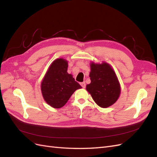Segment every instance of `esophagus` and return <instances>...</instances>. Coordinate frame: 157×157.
Returning <instances> with one entry per match:
<instances>
[{
  "mask_svg": "<svg viewBox=\"0 0 157 157\" xmlns=\"http://www.w3.org/2000/svg\"><path fill=\"white\" fill-rule=\"evenodd\" d=\"M80 85H81V86H82L83 88H86V83H85L84 82L80 83Z\"/></svg>",
  "mask_w": 157,
  "mask_h": 157,
  "instance_id": "1",
  "label": "esophagus"
}]
</instances>
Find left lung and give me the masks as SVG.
<instances>
[{"label": "left lung", "instance_id": "1", "mask_svg": "<svg viewBox=\"0 0 157 157\" xmlns=\"http://www.w3.org/2000/svg\"><path fill=\"white\" fill-rule=\"evenodd\" d=\"M91 82L86 85L87 91L98 105L103 108L112 105L118 99L121 86L113 69L109 64L90 65Z\"/></svg>", "mask_w": 157, "mask_h": 157}]
</instances>
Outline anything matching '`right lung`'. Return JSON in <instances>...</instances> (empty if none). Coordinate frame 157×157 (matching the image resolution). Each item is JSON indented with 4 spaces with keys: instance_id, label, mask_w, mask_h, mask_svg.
<instances>
[{
    "instance_id": "1",
    "label": "right lung",
    "mask_w": 157,
    "mask_h": 157,
    "mask_svg": "<svg viewBox=\"0 0 157 157\" xmlns=\"http://www.w3.org/2000/svg\"><path fill=\"white\" fill-rule=\"evenodd\" d=\"M67 61L57 59L49 67L41 83V91L46 103L54 108L65 105L76 90L81 86L67 73Z\"/></svg>"
}]
</instances>
